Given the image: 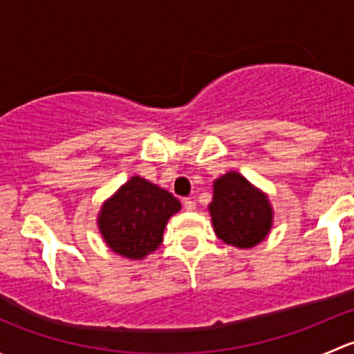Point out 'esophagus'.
<instances>
[{
    "mask_svg": "<svg viewBox=\"0 0 354 354\" xmlns=\"http://www.w3.org/2000/svg\"><path fill=\"white\" fill-rule=\"evenodd\" d=\"M183 207H185V210H190V212H192V210H195L197 203H195L192 198H185L183 200Z\"/></svg>",
    "mask_w": 354,
    "mask_h": 354,
    "instance_id": "34e87169",
    "label": "esophagus"
}]
</instances>
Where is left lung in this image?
Listing matches in <instances>:
<instances>
[{
	"label": "left lung",
	"mask_w": 354,
	"mask_h": 354,
	"mask_svg": "<svg viewBox=\"0 0 354 354\" xmlns=\"http://www.w3.org/2000/svg\"><path fill=\"white\" fill-rule=\"evenodd\" d=\"M209 212L217 238L238 248L259 245L272 227L274 210L267 195L236 171L214 181Z\"/></svg>",
	"instance_id": "left-lung-1"
}]
</instances>
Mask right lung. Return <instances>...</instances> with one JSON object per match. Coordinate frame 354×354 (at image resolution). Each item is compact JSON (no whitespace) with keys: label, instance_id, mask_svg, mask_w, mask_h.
<instances>
[{"label":"right lung","instance_id":"obj_1","mask_svg":"<svg viewBox=\"0 0 354 354\" xmlns=\"http://www.w3.org/2000/svg\"><path fill=\"white\" fill-rule=\"evenodd\" d=\"M180 209V200L169 192L144 178L131 176L102 203L97 226L114 253L142 260L159 248L167 221Z\"/></svg>","mask_w":354,"mask_h":354}]
</instances>
